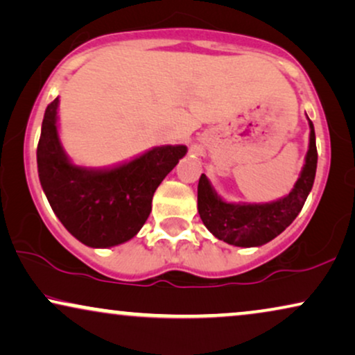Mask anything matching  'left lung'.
Returning <instances> with one entry per match:
<instances>
[{"label":"left lung","mask_w":355,"mask_h":355,"mask_svg":"<svg viewBox=\"0 0 355 355\" xmlns=\"http://www.w3.org/2000/svg\"><path fill=\"white\" fill-rule=\"evenodd\" d=\"M316 162L315 128L310 121V146L305 165L294 190L279 201L266 205H232L222 201L202 173L198 183V212L207 230L235 247H259L289 227L304 207L313 187Z\"/></svg>","instance_id":"left-lung-1"}]
</instances>
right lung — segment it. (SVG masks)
I'll return each mask as SVG.
<instances>
[{
	"label": "right lung",
	"instance_id": "1",
	"mask_svg": "<svg viewBox=\"0 0 355 355\" xmlns=\"http://www.w3.org/2000/svg\"><path fill=\"white\" fill-rule=\"evenodd\" d=\"M58 98L49 103L37 146L39 178L61 224L87 247L107 248L133 239L150 214L154 191L187 154V146L154 148L112 170L76 167L56 131Z\"/></svg>",
	"mask_w": 355,
	"mask_h": 355
}]
</instances>
